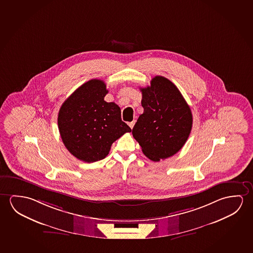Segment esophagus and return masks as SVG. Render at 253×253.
I'll list each match as a JSON object with an SVG mask.
<instances>
[{
	"mask_svg": "<svg viewBox=\"0 0 253 253\" xmlns=\"http://www.w3.org/2000/svg\"><path fill=\"white\" fill-rule=\"evenodd\" d=\"M128 126L130 127V128H132L134 127V125H135V121H132V122H129L128 123Z\"/></svg>",
	"mask_w": 253,
	"mask_h": 253,
	"instance_id": "1",
	"label": "esophagus"
}]
</instances>
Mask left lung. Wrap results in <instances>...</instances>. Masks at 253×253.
Returning <instances> with one entry per match:
<instances>
[{
	"instance_id": "8db88e82",
	"label": "left lung",
	"mask_w": 253,
	"mask_h": 253,
	"mask_svg": "<svg viewBox=\"0 0 253 253\" xmlns=\"http://www.w3.org/2000/svg\"><path fill=\"white\" fill-rule=\"evenodd\" d=\"M140 90L144 113L134 125L133 136L150 160H166L187 142L193 125L190 107L178 87L163 76H155L151 85Z\"/></svg>"
}]
</instances>
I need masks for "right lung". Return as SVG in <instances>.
Returning a JSON list of instances; mask_svg holds the SVG:
<instances>
[{
	"mask_svg": "<svg viewBox=\"0 0 253 253\" xmlns=\"http://www.w3.org/2000/svg\"><path fill=\"white\" fill-rule=\"evenodd\" d=\"M107 93L104 82L93 79L75 90L58 112L63 143L71 154L86 163L103 160L113 143L131 131L121 119L118 105L104 101Z\"/></svg>",
	"mask_w": 253,
	"mask_h": 253,
	"instance_id": "add662e5",
	"label": "right lung"
}]
</instances>
